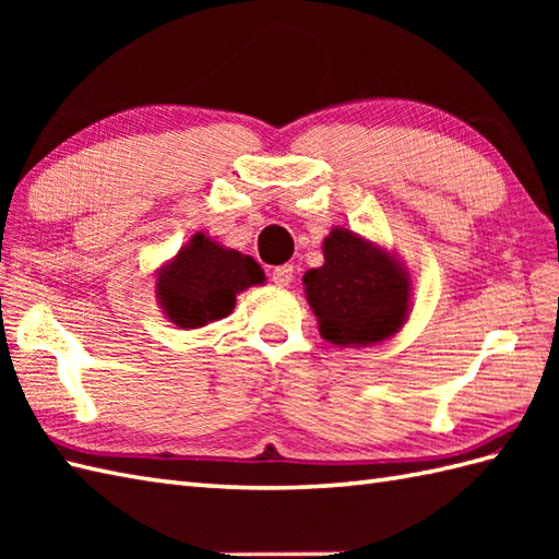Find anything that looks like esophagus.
<instances>
[{
    "label": "esophagus",
    "instance_id": "obj_1",
    "mask_svg": "<svg viewBox=\"0 0 559 559\" xmlns=\"http://www.w3.org/2000/svg\"><path fill=\"white\" fill-rule=\"evenodd\" d=\"M271 281L281 288L290 286V283H293V264H283V266L271 269Z\"/></svg>",
    "mask_w": 559,
    "mask_h": 559
}]
</instances>
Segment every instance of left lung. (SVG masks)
<instances>
[{
    "mask_svg": "<svg viewBox=\"0 0 559 559\" xmlns=\"http://www.w3.org/2000/svg\"><path fill=\"white\" fill-rule=\"evenodd\" d=\"M305 293L322 336L336 346H367L406 322L411 283L394 259L336 228L324 240V266L305 273Z\"/></svg>",
    "mask_w": 559,
    "mask_h": 559,
    "instance_id": "left-lung-1",
    "label": "left lung"
}]
</instances>
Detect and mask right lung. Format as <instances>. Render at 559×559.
<instances>
[{"instance_id": "right-lung-1", "label": "right lung", "mask_w": 559, "mask_h": 559, "mask_svg": "<svg viewBox=\"0 0 559 559\" xmlns=\"http://www.w3.org/2000/svg\"><path fill=\"white\" fill-rule=\"evenodd\" d=\"M264 281L252 257L223 249L206 235H194L168 269L158 276V300L170 322L199 329L233 312L235 295Z\"/></svg>"}]
</instances>
